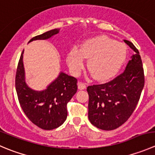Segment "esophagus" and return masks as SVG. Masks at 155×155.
Returning <instances> with one entry per match:
<instances>
[{
	"label": "esophagus",
	"mask_w": 155,
	"mask_h": 155,
	"mask_svg": "<svg viewBox=\"0 0 155 155\" xmlns=\"http://www.w3.org/2000/svg\"><path fill=\"white\" fill-rule=\"evenodd\" d=\"M85 88H86V85H85V83H83V82H78V88H79V90H83L85 89Z\"/></svg>",
	"instance_id": "obj_1"
}]
</instances>
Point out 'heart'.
<instances>
[{
    "instance_id": "b5f03b06",
    "label": "heart",
    "mask_w": 155,
    "mask_h": 155,
    "mask_svg": "<svg viewBox=\"0 0 155 155\" xmlns=\"http://www.w3.org/2000/svg\"><path fill=\"white\" fill-rule=\"evenodd\" d=\"M127 47L108 36H96L87 39L79 49L73 48L67 55V63L74 75L79 74L88 59L87 67L100 82L109 80L119 73L127 58Z\"/></svg>"
}]
</instances>
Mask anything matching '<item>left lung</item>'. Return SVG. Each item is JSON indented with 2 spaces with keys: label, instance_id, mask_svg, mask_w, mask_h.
<instances>
[{
  "label": "left lung",
  "instance_id": "8db88e82",
  "mask_svg": "<svg viewBox=\"0 0 155 155\" xmlns=\"http://www.w3.org/2000/svg\"><path fill=\"white\" fill-rule=\"evenodd\" d=\"M124 41L135 51L125 71L107 83L87 88L89 96L88 119L93 126L101 130H115L130 118L145 85L139 51L132 42Z\"/></svg>",
  "mask_w": 155,
  "mask_h": 155
}]
</instances>
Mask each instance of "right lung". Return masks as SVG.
<instances>
[{"label": "right lung", "instance_id": "right-lung-1", "mask_svg": "<svg viewBox=\"0 0 155 155\" xmlns=\"http://www.w3.org/2000/svg\"><path fill=\"white\" fill-rule=\"evenodd\" d=\"M59 31L60 28L48 31L32 38L28 43L47 40ZM23 52L19 58L15 80L19 104L27 117L39 128L45 130L58 128L67 119V105L77 91V79L61 72L45 89H31L25 82Z\"/></svg>", "mask_w": 155, "mask_h": 155}]
</instances>
